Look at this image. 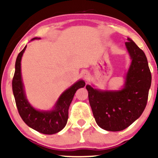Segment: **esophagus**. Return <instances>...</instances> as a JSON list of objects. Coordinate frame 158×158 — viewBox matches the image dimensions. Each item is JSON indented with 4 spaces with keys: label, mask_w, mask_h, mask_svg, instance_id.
I'll return each mask as SVG.
<instances>
[{
    "label": "esophagus",
    "mask_w": 158,
    "mask_h": 158,
    "mask_svg": "<svg viewBox=\"0 0 158 158\" xmlns=\"http://www.w3.org/2000/svg\"><path fill=\"white\" fill-rule=\"evenodd\" d=\"M81 77H82L83 79H85V80H88V79H89L90 74L88 71H86V70H84V71L81 72Z\"/></svg>",
    "instance_id": "1"
}]
</instances>
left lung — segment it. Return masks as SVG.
Instances as JSON below:
<instances>
[{
    "label": "left lung",
    "instance_id": "left-lung-1",
    "mask_svg": "<svg viewBox=\"0 0 158 158\" xmlns=\"http://www.w3.org/2000/svg\"><path fill=\"white\" fill-rule=\"evenodd\" d=\"M126 46L132 59L124 88L101 91L87 85L90 106L96 122L107 131L128 128L143 114L147 104L152 74L144 52L129 38Z\"/></svg>",
    "mask_w": 158,
    "mask_h": 158
}]
</instances>
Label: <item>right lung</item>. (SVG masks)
Here are the masks:
<instances>
[{"label": "right lung", "mask_w": 158, "mask_h": 158, "mask_svg": "<svg viewBox=\"0 0 158 158\" xmlns=\"http://www.w3.org/2000/svg\"><path fill=\"white\" fill-rule=\"evenodd\" d=\"M37 39L34 38L32 40ZM27 46L19 52L15 61V71L12 79V91L21 117L28 126L44 135H52L60 131L66 126L68 119V109L76 91L84 88V81H78L66 90L59 97L52 111H39L27 102L25 97L21 74V60Z\"/></svg>", "instance_id": "add662e5"}]
</instances>
